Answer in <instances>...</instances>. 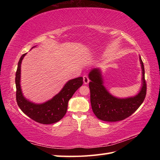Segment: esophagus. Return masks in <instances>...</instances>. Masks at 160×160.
Listing matches in <instances>:
<instances>
[{
  "label": "esophagus",
  "mask_w": 160,
  "mask_h": 160,
  "mask_svg": "<svg viewBox=\"0 0 160 160\" xmlns=\"http://www.w3.org/2000/svg\"><path fill=\"white\" fill-rule=\"evenodd\" d=\"M83 82H84V84H87L89 82V78H88L87 76H83Z\"/></svg>",
  "instance_id": "34e87169"
}]
</instances>
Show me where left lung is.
I'll return each mask as SVG.
<instances>
[{"mask_svg":"<svg viewBox=\"0 0 160 160\" xmlns=\"http://www.w3.org/2000/svg\"><path fill=\"white\" fill-rule=\"evenodd\" d=\"M142 68V87L135 96L120 98L111 95L104 86L102 71L94 68L89 73L91 104L96 116L106 122H117L131 115L143 102L147 94L144 64L140 56Z\"/></svg>","mask_w":160,"mask_h":160,"instance_id":"1","label":"left lung"}]
</instances>
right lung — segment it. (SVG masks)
<instances>
[{
    "label": "right lung",
    "mask_w": 160,
    "mask_h": 160,
    "mask_svg": "<svg viewBox=\"0 0 160 160\" xmlns=\"http://www.w3.org/2000/svg\"><path fill=\"white\" fill-rule=\"evenodd\" d=\"M35 47H33L32 48ZM26 54H23L20 57L16 73L17 104L23 113L33 120L43 124L56 123L66 114L68 102L74 93L82 85L83 78L82 77H78L69 80L58 93L45 102L42 104L33 103L23 96L20 87L21 63Z\"/></svg>",
    "instance_id": "1"
}]
</instances>
